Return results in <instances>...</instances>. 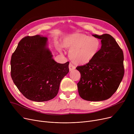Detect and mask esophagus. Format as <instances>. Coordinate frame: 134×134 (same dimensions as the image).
Listing matches in <instances>:
<instances>
[{"mask_svg": "<svg viewBox=\"0 0 134 134\" xmlns=\"http://www.w3.org/2000/svg\"><path fill=\"white\" fill-rule=\"evenodd\" d=\"M75 68V67L73 66L72 63H69V71H72V70H74Z\"/></svg>", "mask_w": 134, "mask_h": 134, "instance_id": "1", "label": "esophagus"}]
</instances>
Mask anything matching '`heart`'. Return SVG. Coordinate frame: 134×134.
Instances as JSON below:
<instances>
[{"label": "heart", "instance_id": "1", "mask_svg": "<svg viewBox=\"0 0 134 134\" xmlns=\"http://www.w3.org/2000/svg\"><path fill=\"white\" fill-rule=\"evenodd\" d=\"M69 49L70 59L76 65H84L92 61L101 47L100 41L96 37L80 33L68 35L63 38L62 45L56 44L59 51L62 48Z\"/></svg>", "mask_w": 134, "mask_h": 134}]
</instances>
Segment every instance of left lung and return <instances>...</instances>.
Instances as JSON below:
<instances>
[{
	"mask_svg": "<svg viewBox=\"0 0 134 134\" xmlns=\"http://www.w3.org/2000/svg\"><path fill=\"white\" fill-rule=\"evenodd\" d=\"M92 35L101 40L102 47L92 61L76 68L81 74L77 86L83 99L99 102L110 98L120 85L124 74V55L110 35Z\"/></svg>",
	"mask_w": 134,
	"mask_h": 134,
	"instance_id": "1",
	"label": "left lung"
}]
</instances>
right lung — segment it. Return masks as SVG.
<instances>
[{
	"mask_svg": "<svg viewBox=\"0 0 134 134\" xmlns=\"http://www.w3.org/2000/svg\"><path fill=\"white\" fill-rule=\"evenodd\" d=\"M47 37L26 36L18 43L11 59V76L27 99L46 102L57 95L61 81L69 72V62H56L47 47Z\"/></svg>",
	"mask_w": 134,
	"mask_h": 134,
	"instance_id": "add662e5",
	"label": "right lung"
}]
</instances>
